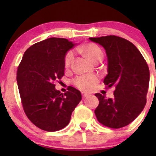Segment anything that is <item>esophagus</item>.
<instances>
[{
  "label": "esophagus",
  "instance_id": "esophagus-1",
  "mask_svg": "<svg viewBox=\"0 0 156 156\" xmlns=\"http://www.w3.org/2000/svg\"><path fill=\"white\" fill-rule=\"evenodd\" d=\"M88 96H89V94H85V93H82V97H83V98H86V97H87Z\"/></svg>",
  "mask_w": 156,
  "mask_h": 156
}]
</instances>
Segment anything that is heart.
Returning <instances> with one entry per match:
<instances>
[{"label":"heart","mask_w":156,"mask_h":156,"mask_svg":"<svg viewBox=\"0 0 156 156\" xmlns=\"http://www.w3.org/2000/svg\"><path fill=\"white\" fill-rule=\"evenodd\" d=\"M81 50L90 59L92 62H95L100 59H103V53L101 48L95 44H87L81 48ZM74 57L73 51L70 50L66 53L65 56V66L68 67L70 66ZM99 81V78L94 74H87L76 77L74 79L73 83L78 89L83 91H90L94 89Z\"/></svg>","instance_id":"heart-1"}]
</instances>
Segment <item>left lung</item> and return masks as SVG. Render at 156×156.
<instances>
[{
    "label": "left lung",
    "mask_w": 156,
    "mask_h": 156,
    "mask_svg": "<svg viewBox=\"0 0 156 156\" xmlns=\"http://www.w3.org/2000/svg\"><path fill=\"white\" fill-rule=\"evenodd\" d=\"M106 50L108 74L103 82L115 86L114 97L95 96L99 106L97 120L105 126L120 128L133 122L144 110L149 84V70L144 56L133 44L115 35L90 37Z\"/></svg>",
    "instance_id": "obj_1"
}]
</instances>
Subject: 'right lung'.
I'll list each match as a JSON object with an SVG mask.
<instances>
[{
    "label": "right lung",
    "instance_id": "add662e5",
    "mask_svg": "<svg viewBox=\"0 0 156 156\" xmlns=\"http://www.w3.org/2000/svg\"><path fill=\"white\" fill-rule=\"evenodd\" d=\"M76 44L67 39L50 37L25 52L18 67L16 81L23 109L35 126L56 131L68 125L81 94L69 87L65 94L56 90L55 81L64 75L65 56Z\"/></svg>",
    "mask_w": 156,
    "mask_h": 156
}]
</instances>
